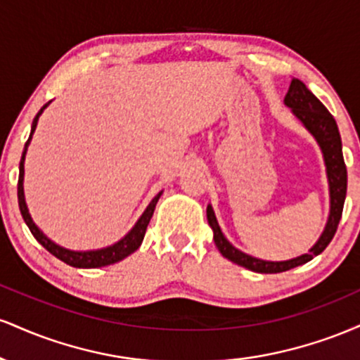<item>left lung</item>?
<instances>
[{
	"label": "left lung",
	"instance_id": "8db88e82",
	"mask_svg": "<svg viewBox=\"0 0 360 360\" xmlns=\"http://www.w3.org/2000/svg\"><path fill=\"white\" fill-rule=\"evenodd\" d=\"M284 105L289 106L292 113L296 115V118L301 120V123L316 139L318 146L323 152L330 188V214L323 233L318 238V242L309 249L308 254L300 255L296 259L281 260V262L255 259L252 255L243 254L242 250L235 249L232 243L226 240L225 235L221 233L220 225H218L217 217H214L213 208L210 205L206 208V218H208L210 226L213 230V240L223 257L232 260V262L249 271L260 272V274H276V272L289 271L292 267L301 266V264L309 262L315 255L321 254L326 249V245L332 242L333 235L337 232L347 194V167L344 162V154H342V140L335 118L325 108L323 103L318 100L315 94L304 86V82L300 79L291 81L286 98H284Z\"/></svg>",
	"mask_w": 360,
	"mask_h": 360
}]
</instances>
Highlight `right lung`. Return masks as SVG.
Wrapping results in <instances>:
<instances>
[{"label":"right lung","mask_w":360,"mask_h":360,"mask_svg":"<svg viewBox=\"0 0 360 360\" xmlns=\"http://www.w3.org/2000/svg\"><path fill=\"white\" fill-rule=\"evenodd\" d=\"M49 105H51V101H49L47 105H44L42 108H40L39 113H37V117L34 118V123H32L30 137H28L27 143H25L22 160H20L18 205H20V212H22L23 220H25V223H27L28 229H30L32 235H34V237L37 238V242L42 243L45 249L51 252L52 255H56L57 259H60L62 262L69 264V266L81 267V269H94V267H105V266H110V264L120 262V260H122V259H125L130 254H134V252L140 247V243H142V240H143V235H146L148 221H150L152 214H154L155 205H157V201H159V198H160V194H162V191H160L159 194H155V198L150 201V203H148V206L146 208V212L142 213V217L139 218L137 223H135L134 229H131L130 232H128L125 237L122 238V240H118L117 243H113V245H110V247H105V249L76 252V250L64 249V247H60V245H57V243H53L51 238L45 237L42 230H40L39 226H37L35 223H34V220H32L30 213H28L27 203H25V194H23V172L25 171H23V164H25V154H27L28 143H30L32 135H34V131H35V128H37V122H39V117H40V115H42V111L47 108Z\"/></svg>","instance_id":"add662e5"}]
</instances>
